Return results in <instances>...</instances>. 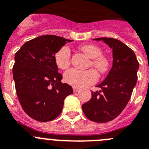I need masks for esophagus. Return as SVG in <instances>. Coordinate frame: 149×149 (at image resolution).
<instances>
[{
    "instance_id": "1",
    "label": "esophagus",
    "mask_w": 149,
    "mask_h": 149,
    "mask_svg": "<svg viewBox=\"0 0 149 149\" xmlns=\"http://www.w3.org/2000/svg\"><path fill=\"white\" fill-rule=\"evenodd\" d=\"M80 90V89L77 87H73V91L74 92V93H76V92H77V91Z\"/></svg>"
}]
</instances>
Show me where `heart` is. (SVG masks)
I'll list each match as a JSON object with an SVG mask.
<instances>
[{
    "mask_svg": "<svg viewBox=\"0 0 149 149\" xmlns=\"http://www.w3.org/2000/svg\"><path fill=\"white\" fill-rule=\"evenodd\" d=\"M81 49L89 57L92 58L90 66H93L100 74H103L109 70L110 60L104 55L101 48L95 45H84ZM56 65L61 69H65L70 65L71 50L64 45L56 51L54 56ZM64 79L67 84L74 87H84L95 83L98 80V74L93 68L82 71L70 68L64 74Z\"/></svg>",
    "mask_w": 149,
    "mask_h": 149,
    "instance_id": "heart-1",
    "label": "heart"
}]
</instances>
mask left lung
Masks as SVG:
<instances>
[{"mask_svg": "<svg viewBox=\"0 0 149 149\" xmlns=\"http://www.w3.org/2000/svg\"><path fill=\"white\" fill-rule=\"evenodd\" d=\"M113 49V66L104 81L92 93V98L82 105L86 118L98 123L110 122L125 109L137 81L139 62L132 49L113 38H97Z\"/></svg>", "mask_w": 149, "mask_h": 149, "instance_id": "8db88e82", "label": "left lung"}]
</instances>
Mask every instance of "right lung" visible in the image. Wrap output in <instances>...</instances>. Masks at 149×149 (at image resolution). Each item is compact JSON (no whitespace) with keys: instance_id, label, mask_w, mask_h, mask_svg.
<instances>
[{"instance_id":"add662e5","label":"right lung","mask_w":149,"mask_h":149,"mask_svg":"<svg viewBox=\"0 0 149 149\" xmlns=\"http://www.w3.org/2000/svg\"><path fill=\"white\" fill-rule=\"evenodd\" d=\"M72 40L54 35L27 41L15 55L13 68L18 101L26 113L35 120L49 122L59 116L64 99L73 93L63 84L55 62L56 51Z\"/></svg>"}]
</instances>
